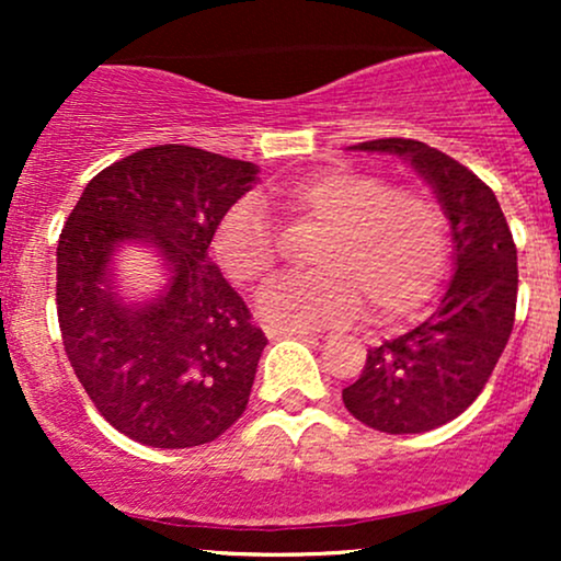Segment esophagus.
<instances>
[{
	"label": "esophagus",
	"instance_id": "esophagus-1",
	"mask_svg": "<svg viewBox=\"0 0 561 561\" xmlns=\"http://www.w3.org/2000/svg\"><path fill=\"white\" fill-rule=\"evenodd\" d=\"M266 334L268 337H311V332L308 330H289V327H266Z\"/></svg>",
	"mask_w": 561,
	"mask_h": 561
}]
</instances>
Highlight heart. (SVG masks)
<instances>
[{
  "instance_id": "heart-1",
  "label": "heart",
  "mask_w": 561,
  "mask_h": 561,
  "mask_svg": "<svg viewBox=\"0 0 561 561\" xmlns=\"http://www.w3.org/2000/svg\"><path fill=\"white\" fill-rule=\"evenodd\" d=\"M282 210L324 227L311 263L259 295V313L289 330L345 324L369 313L398 321L427 302L446 266V216L435 199L392 190L382 176L324 169L274 190ZM216 259L229 279L255 287L268 279L279 242L259 199L244 197L218 221Z\"/></svg>"
}]
</instances>
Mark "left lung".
<instances>
[{
	"instance_id": "obj_1",
	"label": "left lung",
	"mask_w": 561,
	"mask_h": 561,
	"mask_svg": "<svg viewBox=\"0 0 561 561\" xmlns=\"http://www.w3.org/2000/svg\"><path fill=\"white\" fill-rule=\"evenodd\" d=\"M353 150L390 152L435 190L450 221L454 276L420 327L366 353L343 390L345 409L379 433L416 435L467 411L508 343L517 308V248L493 190L459 160L416 139H371Z\"/></svg>"
}]
</instances>
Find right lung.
<instances>
[{
    "instance_id": "1",
    "label": "right lung",
    "mask_w": 561,
    "mask_h": 561,
    "mask_svg": "<svg viewBox=\"0 0 561 561\" xmlns=\"http://www.w3.org/2000/svg\"><path fill=\"white\" fill-rule=\"evenodd\" d=\"M259 165L158 145L100 171L57 242V319L76 377L118 433L152 448L216 440L242 416L266 334L208 259L218 221ZM147 243L170 282L126 304L112 259Z\"/></svg>"
}]
</instances>
